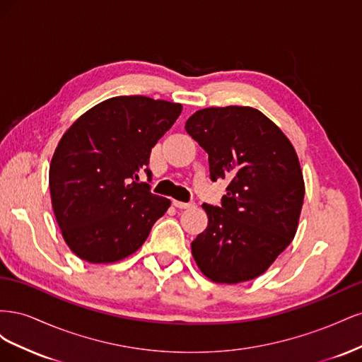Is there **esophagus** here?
Wrapping results in <instances>:
<instances>
[{
  "instance_id": "1",
  "label": "esophagus",
  "mask_w": 362,
  "mask_h": 362,
  "mask_svg": "<svg viewBox=\"0 0 362 362\" xmlns=\"http://www.w3.org/2000/svg\"><path fill=\"white\" fill-rule=\"evenodd\" d=\"M173 205L177 208H181V210H185V208H192L193 202H181V201H173Z\"/></svg>"
}]
</instances>
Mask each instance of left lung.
Instances as JSON below:
<instances>
[{
    "label": "left lung",
    "instance_id": "8db88e82",
    "mask_svg": "<svg viewBox=\"0 0 362 362\" xmlns=\"http://www.w3.org/2000/svg\"><path fill=\"white\" fill-rule=\"evenodd\" d=\"M185 131L208 154L210 178L226 180L221 206L204 204L208 226L192 242L204 275L238 284L262 275L298 231L305 182L298 154L257 108L210 107Z\"/></svg>",
    "mask_w": 362,
    "mask_h": 362
}]
</instances>
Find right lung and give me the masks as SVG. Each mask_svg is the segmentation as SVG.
<instances>
[{"label": "right lung", "mask_w": 362, "mask_h": 362, "mask_svg": "<svg viewBox=\"0 0 362 362\" xmlns=\"http://www.w3.org/2000/svg\"><path fill=\"white\" fill-rule=\"evenodd\" d=\"M182 105L148 96H115L69 127L49 164L52 210L76 257L108 264L145 243L170 201L137 182L151 178V149L181 115Z\"/></svg>", "instance_id": "obj_1"}]
</instances>
